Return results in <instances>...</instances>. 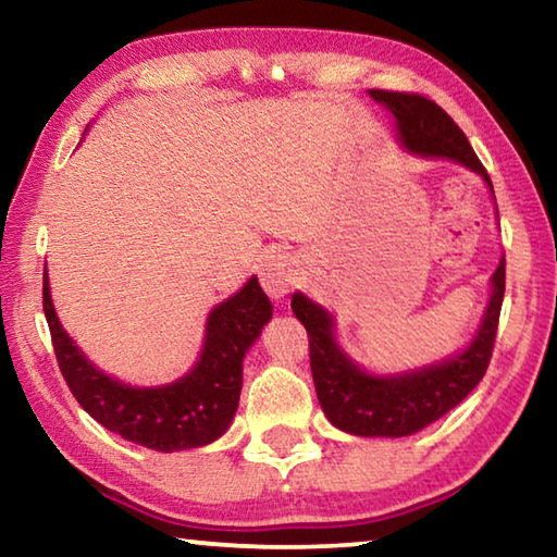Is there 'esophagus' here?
<instances>
[{
	"label": "esophagus",
	"mask_w": 557,
	"mask_h": 557,
	"mask_svg": "<svg viewBox=\"0 0 557 557\" xmlns=\"http://www.w3.org/2000/svg\"><path fill=\"white\" fill-rule=\"evenodd\" d=\"M297 260L289 256L285 250L272 252V256L265 258L260 268V282L262 289L268 292L272 299H285L289 295V289L297 285Z\"/></svg>",
	"instance_id": "obj_1"
}]
</instances>
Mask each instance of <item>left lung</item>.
Listing matches in <instances>:
<instances>
[{
  "instance_id": "obj_1",
  "label": "left lung",
  "mask_w": 557,
  "mask_h": 557,
  "mask_svg": "<svg viewBox=\"0 0 557 557\" xmlns=\"http://www.w3.org/2000/svg\"><path fill=\"white\" fill-rule=\"evenodd\" d=\"M369 96L393 112L398 143L420 159H447L484 178L494 196L492 178L479 162L469 139L435 102L408 92L369 90ZM496 203V196H494ZM498 219V211H496ZM492 295L471 342L457 354L400 373H371L348 356L336 338V322L329 309L305 292L292 295V312L309 334V361L317 398L334 428L356 437H408L432 425L467 398L484 379L492 361L502 314L506 260L492 275Z\"/></svg>"
}]
</instances>
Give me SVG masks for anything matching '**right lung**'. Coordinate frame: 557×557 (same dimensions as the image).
I'll list each match as a JSON object with an SVG mask.
<instances>
[{
  "label": "right lung",
  "mask_w": 557,
  "mask_h": 557,
  "mask_svg": "<svg viewBox=\"0 0 557 557\" xmlns=\"http://www.w3.org/2000/svg\"><path fill=\"white\" fill-rule=\"evenodd\" d=\"M44 314L63 379L92 420L147 449L182 451L211 445L231 428L243 388V358L272 319V305L252 275L209 312L194 369L164 385H129L100 371L59 322L46 270Z\"/></svg>",
  "instance_id": "right-lung-1"
}]
</instances>
